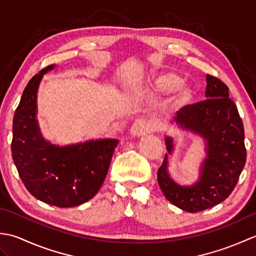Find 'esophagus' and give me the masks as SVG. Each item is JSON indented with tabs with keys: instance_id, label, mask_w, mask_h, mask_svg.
Instances as JSON below:
<instances>
[{
	"instance_id": "1",
	"label": "esophagus",
	"mask_w": 256,
	"mask_h": 256,
	"mask_svg": "<svg viewBox=\"0 0 256 256\" xmlns=\"http://www.w3.org/2000/svg\"><path fill=\"white\" fill-rule=\"evenodd\" d=\"M150 128L148 121H145V120H138V121H135L134 124L131 126V130H130V135H131L132 138H140L142 136L144 133L148 132Z\"/></svg>"
}]
</instances>
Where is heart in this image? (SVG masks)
I'll return each mask as SVG.
<instances>
[{"mask_svg": "<svg viewBox=\"0 0 256 256\" xmlns=\"http://www.w3.org/2000/svg\"><path fill=\"white\" fill-rule=\"evenodd\" d=\"M177 79H174L172 77H162L160 79V89L162 90H166V89H170L172 86L176 84ZM192 92L190 90L188 86H180L176 92V100L178 102H188L190 99H192Z\"/></svg>", "mask_w": 256, "mask_h": 256, "instance_id": "obj_1", "label": "heart"}]
</instances>
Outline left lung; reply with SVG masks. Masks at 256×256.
Instances as JSON below:
<instances>
[{
  "mask_svg": "<svg viewBox=\"0 0 256 256\" xmlns=\"http://www.w3.org/2000/svg\"><path fill=\"white\" fill-rule=\"evenodd\" d=\"M206 99L182 108L176 126L204 140L206 157L201 160L199 177L182 186L168 172V156L175 150L176 140L165 135L168 153L158 168L157 180L167 200L187 212H198L216 206L229 197L246 160L244 128L229 88L218 78L206 74Z\"/></svg>",
  "mask_w": 256,
  "mask_h": 256,
  "instance_id": "left-lung-1",
  "label": "left lung"
}]
</instances>
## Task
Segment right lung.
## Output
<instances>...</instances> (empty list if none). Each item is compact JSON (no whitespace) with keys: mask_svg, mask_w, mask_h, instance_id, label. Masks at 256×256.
<instances>
[{"mask_svg":"<svg viewBox=\"0 0 256 256\" xmlns=\"http://www.w3.org/2000/svg\"><path fill=\"white\" fill-rule=\"evenodd\" d=\"M48 66L34 76L13 118L12 157L26 189L42 202L72 208L94 198L110 167L116 138L56 145L42 136L37 120V92Z\"/></svg>","mask_w":256,"mask_h":256,"instance_id":"right-lung-1","label":"right lung"}]
</instances>
